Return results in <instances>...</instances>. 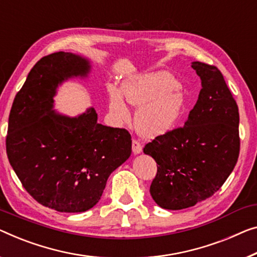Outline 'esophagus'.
Listing matches in <instances>:
<instances>
[{"instance_id": "1", "label": "esophagus", "mask_w": 257, "mask_h": 257, "mask_svg": "<svg viewBox=\"0 0 257 257\" xmlns=\"http://www.w3.org/2000/svg\"><path fill=\"white\" fill-rule=\"evenodd\" d=\"M142 149H143V147H142V144L140 143V142L134 140L133 141V153L134 155H139V153L142 152Z\"/></svg>"}]
</instances>
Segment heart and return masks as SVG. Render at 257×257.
<instances>
[{"mask_svg":"<svg viewBox=\"0 0 257 257\" xmlns=\"http://www.w3.org/2000/svg\"><path fill=\"white\" fill-rule=\"evenodd\" d=\"M180 82L165 70L143 72L127 78L121 89L115 84L107 85L108 113L116 123L129 120L130 110L124 98L133 106H140L135 124L143 136L163 135L173 129L187 109V99L178 90Z\"/></svg>","mask_w":257,"mask_h":257,"instance_id":"heart-1","label":"heart"}]
</instances>
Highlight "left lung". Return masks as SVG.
I'll list each match as a JSON object with an SVG mask.
<instances>
[{
	"label": "left lung",
	"mask_w": 257,
	"mask_h": 257,
	"mask_svg": "<svg viewBox=\"0 0 257 257\" xmlns=\"http://www.w3.org/2000/svg\"><path fill=\"white\" fill-rule=\"evenodd\" d=\"M202 89L185 125L144 147L157 163L150 194L160 208L194 206L219 190L240 151L239 109L218 68L193 62Z\"/></svg>",
	"instance_id": "left-lung-1"
}]
</instances>
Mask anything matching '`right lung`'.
<instances>
[{
  "instance_id": "right-lung-1",
  "label": "right lung",
  "mask_w": 257,
  "mask_h": 257,
  "mask_svg": "<svg viewBox=\"0 0 257 257\" xmlns=\"http://www.w3.org/2000/svg\"><path fill=\"white\" fill-rule=\"evenodd\" d=\"M86 57L57 52L29 72L9 115L7 155L26 191L60 212H84L97 204L107 179L132 155L125 129L98 123L93 107L70 117L54 110L59 85L85 78Z\"/></svg>"
}]
</instances>
